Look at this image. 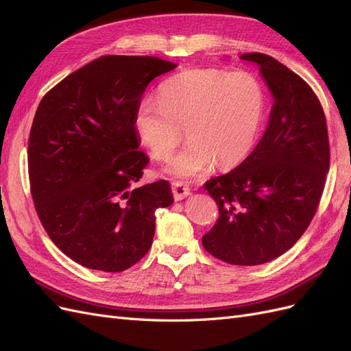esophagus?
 <instances>
[{
    "label": "esophagus",
    "instance_id": "obj_1",
    "mask_svg": "<svg viewBox=\"0 0 351 351\" xmlns=\"http://www.w3.org/2000/svg\"><path fill=\"white\" fill-rule=\"evenodd\" d=\"M171 190H173V196L176 200H183L190 195V187L184 184L183 182H173L171 183Z\"/></svg>",
    "mask_w": 351,
    "mask_h": 351
}]
</instances>
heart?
I'll return each mask as SVG.
<instances>
[{"instance_id":"b5f03b06","label":"heart","mask_w":351,"mask_h":351,"mask_svg":"<svg viewBox=\"0 0 351 351\" xmlns=\"http://www.w3.org/2000/svg\"><path fill=\"white\" fill-rule=\"evenodd\" d=\"M261 83L244 71L190 69L159 88V101L145 99L134 130L154 159H167L182 141L187 146L167 165L174 177H196L241 162L253 147L263 115Z\"/></svg>"}]
</instances>
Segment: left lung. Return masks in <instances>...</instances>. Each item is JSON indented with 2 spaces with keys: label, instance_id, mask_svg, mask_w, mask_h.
Returning <instances> with one entry per match:
<instances>
[{
  "label": "left lung",
  "instance_id": "1",
  "mask_svg": "<svg viewBox=\"0 0 351 351\" xmlns=\"http://www.w3.org/2000/svg\"><path fill=\"white\" fill-rule=\"evenodd\" d=\"M274 95L267 130L230 173L208 180L219 218L202 239L206 252L231 265H261L291 249L309 227L329 169V139L319 98L299 74L252 52Z\"/></svg>",
  "mask_w": 351,
  "mask_h": 351
}]
</instances>
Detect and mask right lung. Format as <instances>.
<instances>
[{
  "instance_id": "obj_1",
  "label": "right lung",
  "mask_w": 351,
  "mask_h": 351,
  "mask_svg": "<svg viewBox=\"0 0 351 351\" xmlns=\"http://www.w3.org/2000/svg\"><path fill=\"white\" fill-rule=\"evenodd\" d=\"M176 67L156 57H99L39 102L27 145L32 199L49 239L83 267H133L152 246L155 210L174 202L167 180L132 186L149 162L136 110L147 84Z\"/></svg>"
}]
</instances>
